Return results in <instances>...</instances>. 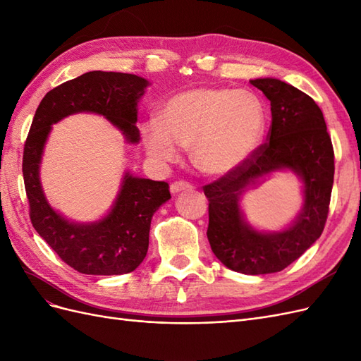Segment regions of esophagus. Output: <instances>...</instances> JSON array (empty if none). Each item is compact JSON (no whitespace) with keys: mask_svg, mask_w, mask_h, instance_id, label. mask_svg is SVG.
<instances>
[{"mask_svg":"<svg viewBox=\"0 0 361 361\" xmlns=\"http://www.w3.org/2000/svg\"><path fill=\"white\" fill-rule=\"evenodd\" d=\"M191 190H192V185L188 182H173L170 185L171 194H178L180 191H191Z\"/></svg>","mask_w":361,"mask_h":361,"instance_id":"34e87169","label":"esophagus"}]
</instances>
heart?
Masks as SVG:
<instances>
[{
    "label": "heart",
    "mask_w": 361,
    "mask_h": 361,
    "mask_svg": "<svg viewBox=\"0 0 361 361\" xmlns=\"http://www.w3.org/2000/svg\"><path fill=\"white\" fill-rule=\"evenodd\" d=\"M267 110L248 92L199 87L171 96L159 120L145 128L147 155L173 162L179 147L191 149L194 166L207 176H224L255 154L265 137Z\"/></svg>",
    "instance_id": "obj_1"
}]
</instances>
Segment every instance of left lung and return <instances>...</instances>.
<instances>
[{"label": "left lung", "instance_id": "1", "mask_svg": "<svg viewBox=\"0 0 361 361\" xmlns=\"http://www.w3.org/2000/svg\"><path fill=\"white\" fill-rule=\"evenodd\" d=\"M271 102L268 143L243 166L203 188L209 200L207 239L228 269L257 276L279 272L314 244L329 215L334 179V152L321 108L309 94L285 81H250ZM295 172L303 182V207L280 233H260L243 218L242 194L268 173Z\"/></svg>", "mask_w": 361, "mask_h": 361}]
</instances>
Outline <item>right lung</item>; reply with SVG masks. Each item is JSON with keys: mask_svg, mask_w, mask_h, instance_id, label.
<instances>
[{"mask_svg": "<svg viewBox=\"0 0 361 361\" xmlns=\"http://www.w3.org/2000/svg\"><path fill=\"white\" fill-rule=\"evenodd\" d=\"M147 85V80L133 73L87 72L48 92L32 118L23 159L31 223L60 259L81 274H128L145 260L152 216L171 199L169 183L126 171L108 214L97 221L75 223L54 209L42 190L43 149L52 125L78 113L104 116L128 143L137 145V104Z\"/></svg>", "mask_w": 361, "mask_h": 361, "instance_id": "1", "label": "right lung"}]
</instances>
